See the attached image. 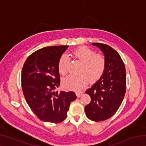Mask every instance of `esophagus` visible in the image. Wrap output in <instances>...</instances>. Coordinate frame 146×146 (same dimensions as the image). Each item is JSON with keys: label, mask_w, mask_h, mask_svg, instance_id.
<instances>
[{"label": "esophagus", "mask_w": 146, "mask_h": 146, "mask_svg": "<svg viewBox=\"0 0 146 146\" xmlns=\"http://www.w3.org/2000/svg\"><path fill=\"white\" fill-rule=\"evenodd\" d=\"M82 94H83L82 91H76V95L78 97H80V96H82Z\"/></svg>", "instance_id": "34e87169"}]
</instances>
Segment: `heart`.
<instances>
[{
	"mask_svg": "<svg viewBox=\"0 0 146 146\" xmlns=\"http://www.w3.org/2000/svg\"><path fill=\"white\" fill-rule=\"evenodd\" d=\"M74 58L82 63L79 69L80 75H70L63 80L64 87L69 90H79L91 82L97 81L104 73L106 68V58L100 53L88 47H80L72 52ZM68 60L66 55H62L58 62V70L62 75L68 73Z\"/></svg>",
	"mask_w": 146,
	"mask_h": 146,
	"instance_id": "heart-1",
	"label": "heart"
}]
</instances>
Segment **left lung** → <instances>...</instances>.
<instances>
[{"mask_svg": "<svg viewBox=\"0 0 146 146\" xmlns=\"http://www.w3.org/2000/svg\"><path fill=\"white\" fill-rule=\"evenodd\" d=\"M102 51L106 58L104 73L86 93L91 102L85 106L87 117L98 122L115 114L122 102L126 90L125 65L119 54L111 47L102 43H92Z\"/></svg>", "mask_w": 146, "mask_h": 146, "instance_id": "8db88e82", "label": "left lung"}]
</instances>
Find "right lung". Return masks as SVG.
<instances>
[{
  "instance_id": "add662e5",
  "label": "right lung",
  "mask_w": 146,
  "mask_h": 146,
  "mask_svg": "<svg viewBox=\"0 0 146 146\" xmlns=\"http://www.w3.org/2000/svg\"><path fill=\"white\" fill-rule=\"evenodd\" d=\"M68 48L57 46L38 49L28 56L22 70L24 97L32 111L44 122H62L70 103L76 98L73 91H53L60 83L59 58Z\"/></svg>"
}]
</instances>
